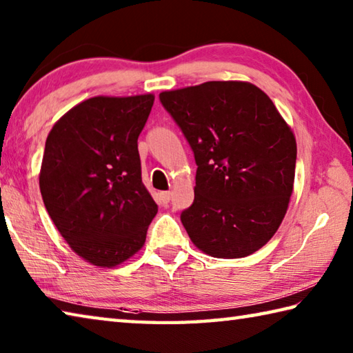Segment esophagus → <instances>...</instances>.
<instances>
[{
  "mask_svg": "<svg viewBox=\"0 0 353 353\" xmlns=\"http://www.w3.org/2000/svg\"><path fill=\"white\" fill-rule=\"evenodd\" d=\"M171 191H162V193H160V198H162V202L163 204H168V202L171 201Z\"/></svg>",
  "mask_w": 353,
  "mask_h": 353,
  "instance_id": "esophagus-1",
  "label": "esophagus"
}]
</instances>
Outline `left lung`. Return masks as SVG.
Listing matches in <instances>:
<instances>
[{
  "label": "left lung",
  "mask_w": 353,
  "mask_h": 353,
  "mask_svg": "<svg viewBox=\"0 0 353 353\" xmlns=\"http://www.w3.org/2000/svg\"><path fill=\"white\" fill-rule=\"evenodd\" d=\"M198 165L194 202L181 221L216 259H241L271 240L288 210L296 139L268 94L250 82L210 81L159 94Z\"/></svg>",
  "instance_id": "left-lung-1"
}]
</instances>
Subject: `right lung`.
Masks as SVG:
<instances>
[{
    "mask_svg": "<svg viewBox=\"0 0 353 353\" xmlns=\"http://www.w3.org/2000/svg\"><path fill=\"white\" fill-rule=\"evenodd\" d=\"M152 104L151 93L94 97L48 134L41 198L63 240L94 266L113 268L139 252L157 214L137 145Z\"/></svg>",
    "mask_w": 353,
    "mask_h": 353,
    "instance_id": "obj_1",
    "label": "right lung"
}]
</instances>
